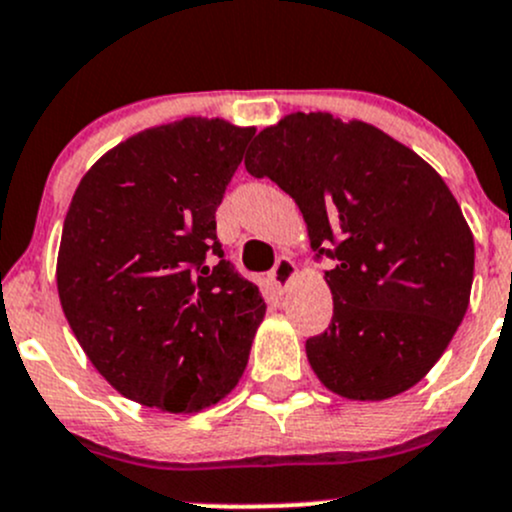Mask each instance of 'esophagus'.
Listing matches in <instances>:
<instances>
[{
  "label": "esophagus",
  "mask_w": 512,
  "mask_h": 512,
  "mask_svg": "<svg viewBox=\"0 0 512 512\" xmlns=\"http://www.w3.org/2000/svg\"><path fill=\"white\" fill-rule=\"evenodd\" d=\"M294 277H297V265H294L289 257H280V260H277V265H275V270L270 272V282L277 289H280V292L292 285Z\"/></svg>",
  "instance_id": "1"
}]
</instances>
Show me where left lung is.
<instances>
[{"label": "left lung", "mask_w": 512, "mask_h": 512, "mask_svg": "<svg viewBox=\"0 0 512 512\" xmlns=\"http://www.w3.org/2000/svg\"><path fill=\"white\" fill-rule=\"evenodd\" d=\"M247 173L292 195L324 272L332 324L307 339L317 379L352 401L416 386L471 302L473 232L441 175L364 121L289 113L255 138Z\"/></svg>", "instance_id": "8db88e82"}]
</instances>
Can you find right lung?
I'll use <instances>...</instances> for the list:
<instances>
[{
  "instance_id": "1",
  "label": "right lung",
  "mask_w": 512,
  "mask_h": 512,
  "mask_svg": "<svg viewBox=\"0 0 512 512\" xmlns=\"http://www.w3.org/2000/svg\"><path fill=\"white\" fill-rule=\"evenodd\" d=\"M255 128L188 116L146 128L81 178L56 257L61 309L126 399L198 414L247 366L265 302L223 260L215 210Z\"/></svg>"
}]
</instances>
